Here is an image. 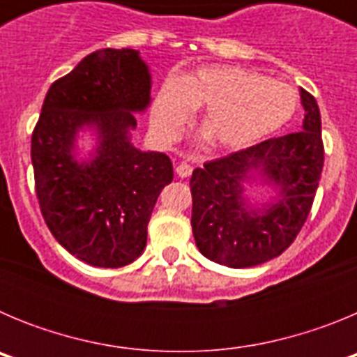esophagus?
Returning <instances> with one entry per match:
<instances>
[{
  "label": "esophagus",
  "mask_w": 357,
  "mask_h": 357,
  "mask_svg": "<svg viewBox=\"0 0 357 357\" xmlns=\"http://www.w3.org/2000/svg\"><path fill=\"white\" fill-rule=\"evenodd\" d=\"M175 172H176V175L181 176V178H185V176H189L191 173H193V168H191L188 162H181L178 166H176Z\"/></svg>",
  "instance_id": "34e87169"
}]
</instances>
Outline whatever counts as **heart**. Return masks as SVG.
Returning a JSON list of instances; mask_svg holds the SVG:
<instances>
[{"label":"heart","mask_w":357,"mask_h":357,"mask_svg":"<svg viewBox=\"0 0 357 357\" xmlns=\"http://www.w3.org/2000/svg\"><path fill=\"white\" fill-rule=\"evenodd\" d=\"M214 148L238 151L273 134L291 119L296 96L289 85L238 66H204L182 78H166L151 109V127L175 139L195 109Z\"/></svg>","instance_id":"b5f03b06"}]
</instances>
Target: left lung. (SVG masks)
I'll return each mask as SVG.
<instances>
[{"mask_svg":"<svg viewBox=\"0 0 357 357\" xmlns=\"http://www.w3.org/2000/svg\"><path fill=\"white\" fill-rule=\"evenodd\" d=\"M305 116L295 134L272 137L206 162L191 176V227L198 250L229 268H250L280 255L295 241L313 206L324 168L318 103L301 89ZM280 189L272 202L252 206L248 181Z\"/></svg>","mask_w":357,"mask_h":357,"instance_id":"obj_1","label":"left lung"}]
</instances>
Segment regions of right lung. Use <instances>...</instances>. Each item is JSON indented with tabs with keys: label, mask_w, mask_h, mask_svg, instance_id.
I'll return each mask as SVG.
<instances>
[{
	"label": "right lung",
	"mask_w": 357,
	"mask_h": 357,
	"mask_svg": "<svg viewBox=\"0 0 357 357\" xmlns=\"http://www.w3.org/2000/svg\"><path fill=\"white\" fill-rule=\"evenodd\" d=\"M151 75L139 52L91 53L53 82L31 134L36 193L53 238L77 259L121 268L143 254L151 211L173 181L166 153L130 141L137 112L150 107ZM97 143L77 159V137Z\"/></svg>",
	"instance_id": "add662e5"
}]
</instances>
